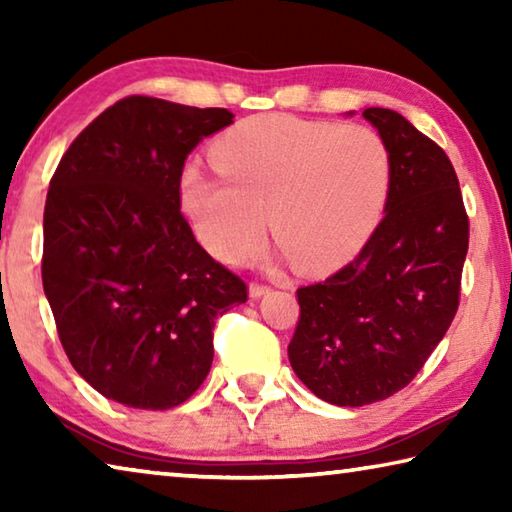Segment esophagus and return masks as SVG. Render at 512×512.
<instances>
[{
	"label": "esophagus",
	"instance_id": "esophagus-1",
	"mask_svg": "<svg viewBox=\"0 0 512 512\" xmlns=\"http://www.w3.org/2000/svg\"><path fill=\"white\" fill-rule=\"evenodd\" d=\"M271 291V287H266V284H259V282H253L248 287V293H250V298H262V296H266V293Z\"/></svg>",
	"mask_w": 512,
	"mask_h": 512
}]
</instances>
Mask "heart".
<instances>
[{
    "label": "heart",
    "instance_id": "heart-1",
    "mask_svg": "<svg viewBox=\"0 0 512 512\" xmlns=\"http://www.w3.org/2000/svg\"><path fill=\"white\" fill-rule=\"evenodd\" d=\"M219 178L183 176V205L201 244L241 264L273 237L302 273H323L363 246L391 187L377 131L291 115L241 119L212 144Z\"/></svg>",
    "mask_w": 512,
    "mask_h": 512
}]
</instances>
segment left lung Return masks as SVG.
Segmentation results:
<instances>
[{"label":"left lung","instance_id":"obj_1","mask_svg":"<svg viewBox=\"0 0 512 512\" xmlns=\"http://www.w3.org/2000/svg\"><path fill=\"white\" fill-rule=\"evenodd\" d=\"M363 117L391 151L386 214L348 266L298 289L289 343L298 379L336 406L386 400L418 375L456 316L470 241L447 153L400 112Z\"/></svg>","mask_w":512,"mask_h":512}]
</instances>
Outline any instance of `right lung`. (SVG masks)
<instances>
[{
	"label": "right lung",
	"mask_w": 512,
	"mask_h": 512,
	"mask_svg": "<svg viewBox=\"0 0 512 512\" xmlns=\"http://www.w3.org/2000/svg\"><path fill=\"white\" fill-rule=\"evenodd\" d=\"M232 117L126 97L51 178L42 287L69 363L108 400L146 411L189 400L212 366L216 316L248 300L180 212L187 155Z\"/></svg>",
	"instance_id": "add662e5"
}]
</instances>
